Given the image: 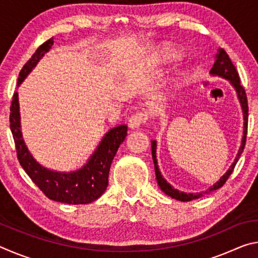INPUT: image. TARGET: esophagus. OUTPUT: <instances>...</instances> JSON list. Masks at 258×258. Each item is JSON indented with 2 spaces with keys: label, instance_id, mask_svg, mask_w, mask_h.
<instances>
[{
  "label": "esophagus",
  "instance_id": "esophagus-1",
  "mask_svg": "<svg viewBox=\"0 0 258 258\" xmlns=\"http://www.w3.org/2000/svg\"><path fill=\"white\" fill-rule=\"evenodd\" d=\"M147 118H148V117H147L146 112L140 111V112L134 113V115L128 119V124H127L128 127L131 130H137V128L140 127V125L146 123Z\"/></svg>",
  "mask_w": 258,
  "mask_h": 258
}]
</instances>
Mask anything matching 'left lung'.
Segmentation results:
<instances>
[{"mask_svg": "<svg viewBox=\"0 0 258 258\" xmlns=\"http://www.w3.org/2000/svg\"><path fill=\"white\" fill-rule=\"evenodd\" d=\"M209 74H211L212 76H218V77L224 78V80H228L230 82V84L232 85L233 89L235 90V93H237V97L240 102V106H241L242 115H243V135L241 140V146L239 148L238 154L235 156V159L232 163V165L230 166L228 171L224 173V175L222 176L220 180L215 183V184H213L211 187H208L206 191L197 192V194H186V192H183L175 189V187H173L167 181L165 180L163 175H161L158 167V161H157V157H156L157 141L156 140H152L151 154H152V159H154V164H155V173H156L157 183H158L161 191L165 192L166 195L169 196V197H172L173 199L180 200V202H191V200L203 197L204 195H207L209 192H213L217 189H220L221 186H223L226 180H228L229 176L231 175V173L233 172L234 166L238 163L240 155L242 154V151L244 149V145H246V135H247V126H248V103H247L246 92H244V89L241 86V84H240V78H239V74L237 72V69H235L232 61H231L228 53H226L223 49L217 50V53L215 55V62H214Z\"/></svg>", "mask_w": 258, "mask_h": 258, "instance_id": "1", "label": "left lung"}]
</instances>
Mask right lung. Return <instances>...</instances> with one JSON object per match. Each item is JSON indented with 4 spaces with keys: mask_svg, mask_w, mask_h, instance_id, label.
Segmentation results:
<instances>
[{
    "mask_svg": "<svg viewBox=\"0 0 258 258\" xmlns=\"http://www.w3.org/2000/svg\"><path fill=\"white\" fill-rule=\"evenodd\" d=\"M53 45V38H50L38 47L21 69L18 85L25 81L30 72L36 67L46 52ZM10 128L16 143L19 163L32 181L42 190L47 198L54 202L82 205L90 204L101 197L108 186V176L113 157L119 146L127 135V126L118 125L104 134L101 141L86 164L80 169L72 172H59L46 168L38 163L30 154L21 133L20 108L18 92L14 94L10 108Z\"/></svg>",
    "mask_w": 258,
    "mask_h": 258,
    "instance_id": "add662e5",
    "label": "right lung"
}]
</instances>
